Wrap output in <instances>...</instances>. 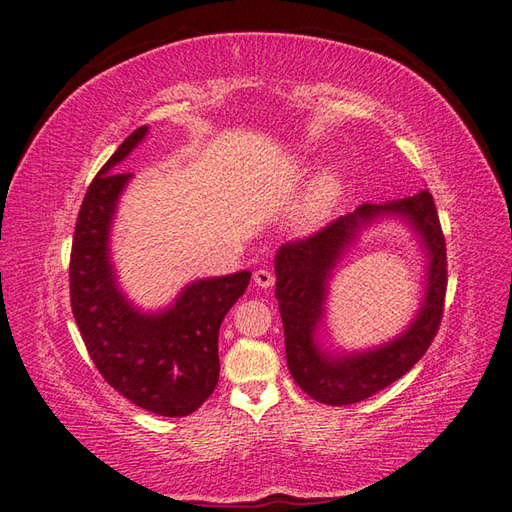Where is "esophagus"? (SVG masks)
I'll return each instance as SVG.
<instances>
[{
  "label": "esophagus",
  "mask_w": 512,
  "mask_h": 512,
  "mask_svg": "<svg viewBox=\"0 0 512 512\" xmlns=\"http://www.w3.org/2000/svg\"><path fill=\"white\" fill-rule=\"evenodd\" d=\"M273 282H276V276H273L269 269L254 271V284L260 286V289H269V286H273Z\"/></svg>",
  "instance_id": "1"
}]
</instances>
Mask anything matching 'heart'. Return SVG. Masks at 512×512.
Returning a JSON list of instances; mask_svg holds the SVG:
<instances>
[{
    "instance_id": "obj_1",
    "label": "heart",
    "mask_w": 512,
    "mask_h": 512,
    "mask_svg": "<svg viewBox=\"0 0 512 512\" xmlns=\"http://www.w3.org/2000/svg\"><path fill=\"white\" fill-rule=\"evenodd\" d=\"M341 195V182L336 173H323V176L310 186L304 202L297 208V223L304 228H313L330 215L336 199Z\"/></svg>"
}]
</instances>
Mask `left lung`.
Segmentation results:
<instances>
[{
  "instance_id": "obj_1",
  "label": "left lung",
  "mask_w": 512,
  "mask_h": 512,
  "mask_svg": "<svg viewBox=\"0 0 512 512\" xmlns=\"http://www.w3.org/2000/svg\"><path fill=\"white\" fill-rule=\"evenodd\" d=\"M386 214L406 218L416 228L429 256L427 293L414 323L393 342L365 353L334 357L323 353L314 330L325 309L331 269L358 231ZM276 297L284 326L286 365L299 389L328 406L363 402L400 380L428 352L441 326L447 254L434 199L419 191L389 204H363L334 219L306 239L284 243L276 254Z\"/></svg>"
}]
</instances>
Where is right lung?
I'll return each mask as SVG.
<instances>
[{
  "mask_svg": "<svg viewBox=\"0 0 512 512\" xmlns=\"http://www.w3.org/2000/svg\"><path fill=\"white\" fill-rule=\"evenodd\" d=\"M134 130L99 169L78 213L71 245V310L104 380L149 413L184 417L202 406L219 380V328L252 273L191 282L173 306L143 313L121 293L110 263V226L132 173L115 167L139 145Z\"/></svg>",
  "mask_w": 512,
  "mask_h": 512,
  "instance_id": "right-lung-1",
  "label": "right lung"
}]
</instances>
